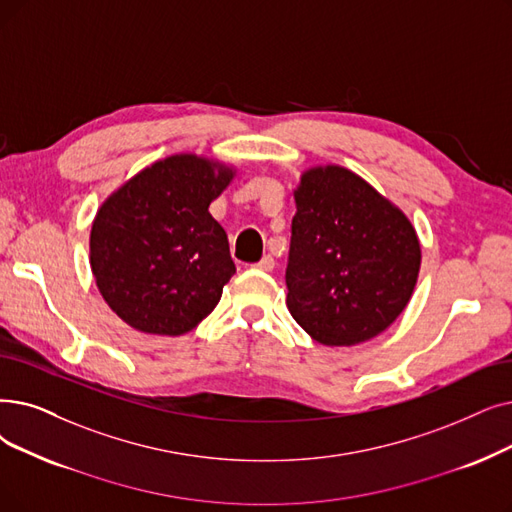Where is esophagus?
<instances>
[{"mask_svg":"<svg viewBox=\"0 0 512 512\" xmlns=\"http://www.w3.org/2000/svg\"><path fill=\"white\" fill-rule=\"evenodd\" d=\"M274 265H276L274 257H272V255H265V257L255 265V268H257V270H261V272H272V270H274Z\"/></svg>","mask_w":512,"mask_h":512,"instance_id":"esophagus-1","label":"esophagus"}]
</instances>
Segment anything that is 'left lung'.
Wrapping results in <instances>:
<instances>
[{
    "mask_svg": "<svg viewBox=\"0 0 512 512\" xmlns=\"http://www.w3.org/2000/svg\"><path fill=\"white\" fill-rule=\"evenodd\" d=\"M286 265V305L328 347L374 339L406 309L420 242L404 211L339 165L303 171Z\"/></svg>",
    "mask_w": 512,
    "mask_h": 512,
    "instance_id": "1",
    "label": "left lung"
}]
</instances>
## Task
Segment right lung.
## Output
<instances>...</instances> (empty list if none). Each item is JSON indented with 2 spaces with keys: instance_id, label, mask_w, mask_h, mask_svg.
Listing matches in <instances>:
<instances>
[{
  "instance_id": "obj_1",
  "label": "right lung",
  "mask_w": 512,
  "mask_h": 512,
  "mask_svg": "<svg viewBox=\"0 0 512 512\" xmlns=\"http://www.w3.org/2000/svg\"><path fill=\"white\" fill-rule=\"evenodd\" d=\"M234 175L219 161L173 154L102 203L90 263L100 295L125 324L180 337L215 309L236 265L209 205Z\"/></svg>"
}]
</instances>
